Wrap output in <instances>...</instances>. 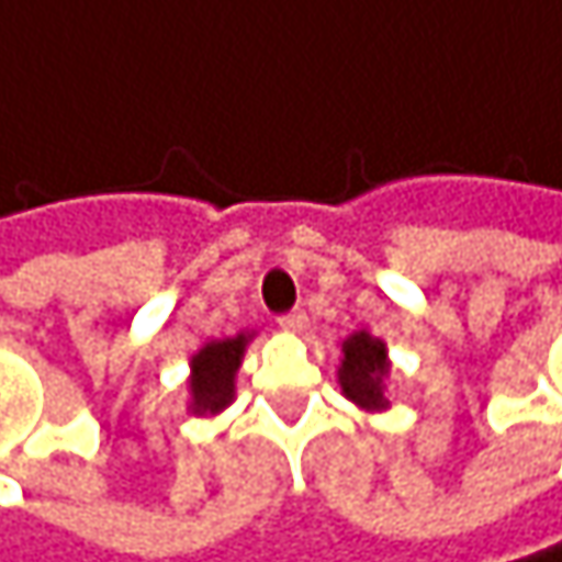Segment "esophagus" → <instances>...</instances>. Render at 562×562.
<instances>
[{"label":"esophagus","instance_id":"obj_1","mask_svg":"<svg viewBox=\"0 0 562 562\" xmlns=\"http://www.w3.org/2000/svg\"><path fill=\"white\" fill-rule=\"evenodd\" d=\"M276 323H279V329H286V333H303L310 319H306V313H303V310H290V313L279 316Z\"/></svg>","mask_w":562,"mask_h":562}]
</instances>
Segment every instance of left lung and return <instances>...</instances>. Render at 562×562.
Masks as SVG:
<instances>
[{
    "instance_id": "left-lung-1",
    "label": "left lung",
    "mask_w": 562,
    "mask_h": 562,
    "mask_svg": "<svg viewBox=\"0 0 562 562\" xmlns=\"http://www.w3.org/2000/svg\"><path fill=\"white\" fill-rule=\"evenodd\" d=\"M346 359H342V369H339V382H342V392L362 405V408H385V395H382V379L389 372V362H385V346L379 339H372L369 333H359L352 339H346L342 346Z\"/></svg>"
}]
</instances>
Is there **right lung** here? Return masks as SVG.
Here are the masks:
<instances>
[{
	"mask_svg": "<svg viewBox=\"0 0 562 562\" xmlns=\"http://www.w3.org/2000/svg\"><path fill=\"white\" fill-rule=\"evenodd\" d=\"M243 346L246 336H236V339L210 342L200 349V356H193V379H190L193 412L216 415L233 402V372L239 369Z\"/></svg>",
	"mask_w": 562,
	"mask_h": 562,
	"instance_id": "1",
	"label": "right lung"
}]
</instances>
